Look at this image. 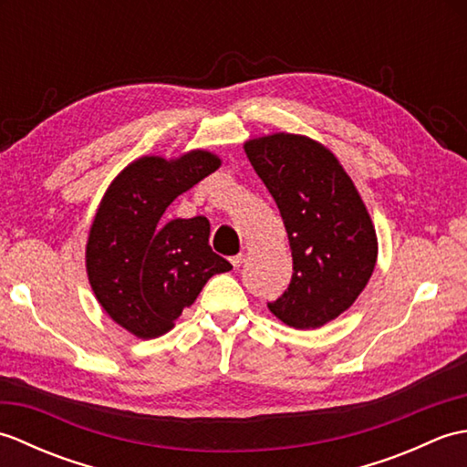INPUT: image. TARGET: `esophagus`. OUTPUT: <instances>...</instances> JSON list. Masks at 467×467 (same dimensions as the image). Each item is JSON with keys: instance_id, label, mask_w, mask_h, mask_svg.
Here are the masks:
<instances>
[{"instance_id": "34e87169", "label": "esophagus", "mask_w": 467, "mask_h": 467, "mask_svg": "<svg viewBox=\"0 0 467 467\" xmlns=\"http://www.w3.org/2000/svg\"><path fill=\"white\" fill-rule=\"evenodd\" d=\"M244 259H246V254H236V256H233V259H231V263H233V266H234V269H239V266L244 263Z\"/></svg>"}]
</instances>
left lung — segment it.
<instances>
[{
	"label": "left lung",
	"mask_w": 467,
	"mask_h": 467,
	"mask_svg": "<svg viewBox=\"0 0 467 467\" xmlns=\"http://www.w3.org/2000/svg\"><path fill=\"white\" fill-rule=\"evenodd\" d=\"M244 152L279 206L291 244V283L269 311L295 329H317L349 309L371 279V216L337 156L313 138L275 132L246 140Z\"/></svg>",
	"instance_id": "1"
}]
</instances>
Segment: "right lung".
Wrapping results in <instances>:
<instances>
[{"instance_id": "right-lung-1", "label": "right lung", "mask_w": 467, "mask_h": 467, "mask_svg": "<svg viewBox=\"0 0 467 467\" xmlns=\"http://www.w3.org/2000/svg\"><path fill=\"white\" fill-rule=\"evenodd\" d=\"M218 166L208 150L136 158L98 206L86 243L88 281L110 319L140 339L171 331L206 281L233 269L208 244L204 216L162 221L176 196Z\"/></svg>"}]
</instances>
